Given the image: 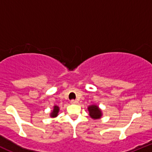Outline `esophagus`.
I'll list each match as a JSON object with an SVG mask.
<instances>
[{
  "label": "esophagus",
  "instance_id": "esophagus-1",
  "mask_svg": "<svg viewBox=\"0 0 152 152\" xmlns=\"http://www.w3.org/2000/svg\"><path fill=\"white\" fill-rule=\"evenodd\" d=\"M70 103H71V104H77L78 101L76 99H72L71 101H70Z\"/></svg>",
  "mask_w": 152,
  "mask_h": 152
}]
</instances>
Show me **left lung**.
Wrapping results in <instances>:
<instances>
[{
    "label": "left lung",
    "instance_id": "8db88e82",
    "mask_svg": "<svg viewBox=\"0 0 152 152\" xmlns=\"http://www.w3.org/2000/svg\"><path fill=\"white\" fill-rule=\"evenodd\" d=\"M88 111L89 114L92 118L94 119H99L101 117L102 113L100 109L99 108L98 106L96 105H91L88 107Z\"/></svg>",
    "mask_w": 152,
    "mask_h": 152
}]
</instances>
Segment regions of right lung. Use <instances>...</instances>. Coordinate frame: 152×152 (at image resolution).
<instances>
[{
  "label": "right lung",
  "instance_id": "add662e5",
  "mask_svg": "<svg viewBox=\"0 0 152 152\" xmlns=\"http://www.w3.org/2000/svg\"><path fill=\"white\" fill-rule=\"evenodd\" d=\"M58 110H59V107L58 106H54L53 110H52V113H51V117H55L58 115Z\"/></svg>",
  "mask_w": 152,
  "mask_h": 152
}]
</instances>
